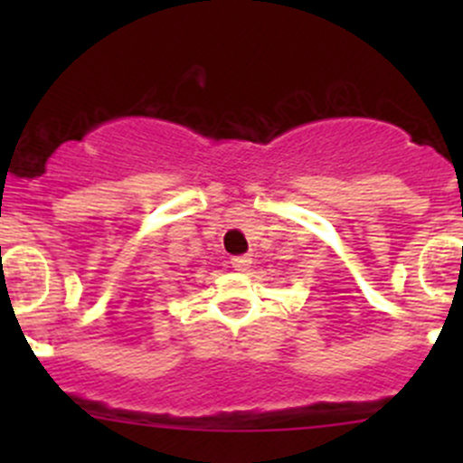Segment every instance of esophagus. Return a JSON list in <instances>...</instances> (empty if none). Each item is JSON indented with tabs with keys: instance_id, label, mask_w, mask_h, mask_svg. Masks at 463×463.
I'll return each mask as SVG.
<instances>
[{
	"instance_id": "34e87169",
	"label": "esophagus",
	"mask_w": 463,
	"mask_h": 463,
	"mask_svg": "<svg viewBox=\"0 0 463 463\" xmlns=\"http://www.w3.org/2000/svg\"><path fill=\"white\" fill-rule=\"evenodd\" d=\"M231 264L235 270H249L250 264H253V260H250L249 255H237V258H232Z\"/></svg>"
}]
</instances>
